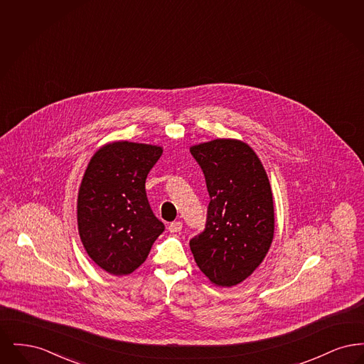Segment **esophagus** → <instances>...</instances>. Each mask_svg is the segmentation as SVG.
Returning <instances> with one entry per match:
<instances>
[{
	"mask_svg": "<svg viewBox=\"0 0 364 364\" xmlns=\"http://www.w3.org/2000/svg\"><path fill=\"white\" fill-rule=\"evenodd\" d=\"M181 228H183V224H181L180 221L172 223L171 225L168 226V229H169V232H171V233H178V232L181 230Z\"/></svg>",
	"mask_w": 364,
	"mask_h": 364,
	"instance_id": "34e87169",
	"label": "esophagus"
}]
</instances>
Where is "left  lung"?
<instances>
[{
  "instance_id": "obj_1",
  "label": "left lung",
  "mask_w": 364,
  "mask_h": 364,
  "mask_svg": "<svg viewBox=\"0 0 364 364\" xmlns=\"http://www.w3.org/2000/svg\"><path fill=\"white\" fill-rule=\"evenodd\" d=\"M190 151L210 195L206 228L191 240V251L211 284L235 287L257 270L273 242L270 181L259 156L242 140L214 139Z\"/></svg>"
}]
</instances>
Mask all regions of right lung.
Here are the masks:
<instances>
[{
  "instance_id": "add662e5",
  "label": "right lung",
  "mask_w": 364,
  "mask_h": 364,
  "mask_svg": "<svg viewBox=\"0 0 364 364\" xmlns=\"http://www.w3.org/2000/svg\"><path fill=\"white\" fill-rule=\"evenodd\" d=\"M156 144L117 140L91 156L77 193V229L88 257L113 276L135 272L165 226L153 214L146 178Z\"/></svg>"
}]
</instances>
